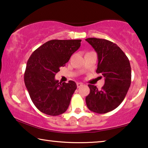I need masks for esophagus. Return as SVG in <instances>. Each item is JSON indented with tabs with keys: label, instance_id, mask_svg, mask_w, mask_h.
I'll list each match as a JSON object with an SVG mask.
<instances>
[{
	"label": "esophagus",
	"instance_id": "esophagus-1",
	"mask_svg": "<svg viewBox=\"0 0 148 148\" xmlns=\"http://www.w3.org/2000/svg\"><path fill=\"white\" fill-rule=\"evenodd\" d=\"M82 84H83L82 83H81V82H77V83H76L77 87H78V88H79V87H80V86H82Z\"/></svg>",
	"mask_w": 148,
	"mask_h": 148
}]
</instances>
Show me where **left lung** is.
Masks as SVG:
<instances>
[{
	"mask_svg": "<svg viewBox=\"0 0 148 148\" xmlns=\"http://www.w3.org/2000/svg\"><path fill=\"white\" fill-rule=\"evenodd\" d=\"M98 56L97 73L105 77L101 90L88 84L90 93L86 97V105L95 113L103 114L113 111L122 103L132 80V69L128 58L119 47L107 39H86Z\"/></svg>",
	"mask_w": 148,
	"mask_h": 148,
	"instance_id": "8db88e82",
	"label": "left lung"
}]
</instances>
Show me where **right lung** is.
I'll use <instances>...</instances> for the list:
<instances>
[{"instance_id":"right-lung-1","label":"right lung","mask_w":148,"mask_h":148,"mask_svg":"<svg viewBox=\"0 0 148 148\" xmlns=\"http://www.w3.org/2000/svg\"><path fill=\"white\" fill-rule=\"evenodd\" d=\"M81 41L53 39L35 49L29 58L25 84L33 104L42 113L57 116L69 107L76 84L72 80L61 84L54 77L80 47Z\"/></svg>"}]
</instances>
